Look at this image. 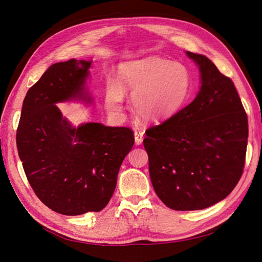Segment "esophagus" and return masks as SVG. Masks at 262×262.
Segmentation results:
<instances>
[{
  "instance_id": "obj_1",
  "label": "esophagus",
  "mask_w": 262,
  "mask_h": 262,
  "mask_svg": "<svg viewBox=\"0 0 262 262\" xmlns=\"http://www.w3.org/2000/svg\"><path fill=\"white\" fill-rule=\"evenodd\" d=\"M143 136H144V133L142 131H136V133H134V139H136L137 145L142 144V142H143Z\"/></svg>"
}]
</instances>
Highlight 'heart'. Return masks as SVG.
<instances>
[{"instance_id":"heart-1","label":"heart","mask_w":262,"mask_h":262,"mask_svg":"<svg viewBox=\"0 0 262 262\" xmlns=\"http://www.w3.org/2000/svg\"><path fill=\"white\" fill-rule=\"evenodd\" d=\"M192 90L189 69L180 62L147 57L124 62L118 70V84L109 81L105 105L120 117L124 110V93L131 94L132 108L144 121H162L177 114Z\"/></svg>"}]
</instances>
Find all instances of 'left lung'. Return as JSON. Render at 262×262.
<instances>
[{
  "mask_svg": "<svg viewBox=\"0 0 262 262\" xmlns=\"http://www.w3.org/2000/svg\"><path fill=\"white\" fill-rule=\"evenodd\" d=\"M200 91L188 106L146 130L148 170L158 198L176 211L202 210L231 193L245 165L248 120L235 85L203 54Z\"/></svg>",
  "mask_w": 262,
  "mask_h": 262,
  "instance_id": "8db88e82",
  "label": "left lung"
}]
</instances>
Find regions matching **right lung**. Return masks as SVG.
<instances>
[{"label":"right lung","instance_id":"add662e5","mask_svg":"<svg viewBox=\"0 0 262 262\" xmlns=\"http://www.w3.org/2000/svg\"><path fill=\"white\" fill-rule=\"evenodd\" d=\"M92 61L52 64L23 102L16 144L29 184L47 207L63 215L99 212L108 204L120 166L134 144L124 126H73L57 104H92L86 87Z\"/></svg>","mask_w":262,"mask_h":262}]
</instances>
